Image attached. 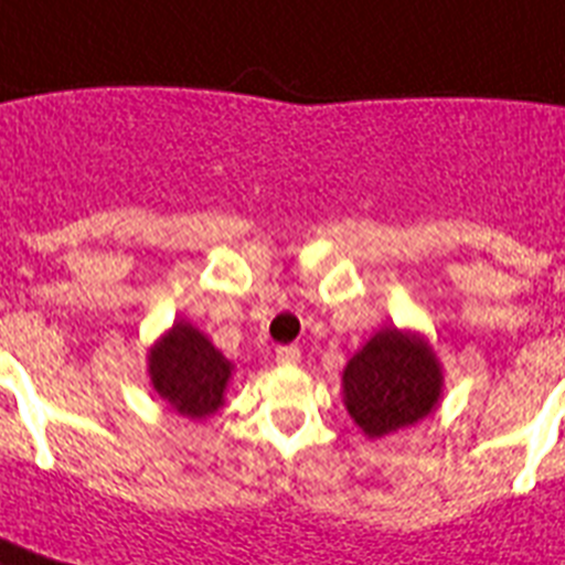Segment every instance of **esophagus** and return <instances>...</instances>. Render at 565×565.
Listing matches in <instances>:
<instances>
[{"instance_id": "34e87169", "label": "esophagus", "mask_w": 565, "mask_h": 565, "mask_svg": "<svg viewBox=\"0 0 565 565\" xmlns=\"http://www.w3.org/2000/svg\"><path fill=\"white\" fill-rule=\"evenodd\" d=\"M275 362H278V364H298V362H301V350H298L296 344H290V348H278V350H275Z\"/></svg>"}]
</instances>
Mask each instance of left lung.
<instances>
[{
    "label": "left lung",
    "mask_w": 565,
    "mask_h": 565,
    "mask_svg": "<svg viewBox=\"0 0 565 565\" xmlns=\"http://www.w3.org/2000/svg\"><path fill=\"white\" fill-rule=\"evenodd\" d=\"M341 387L355 425L379 439L434 411L443 396V367L422 335L385 327L350 359Z\"/></svg>",
    "instance_id": "8db88e82"
}]
</instances>
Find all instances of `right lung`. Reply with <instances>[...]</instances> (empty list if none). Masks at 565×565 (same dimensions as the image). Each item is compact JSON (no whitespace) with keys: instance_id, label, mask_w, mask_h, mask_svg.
I'll return each mask as SVG.
<instances>
[{"instance_id":"obj_1","label":"right lung","mask_w":565,"mask_h":565,"mask_svg":"<svg viewBox=\"0 0 565 565\" xmlns=\"http://www.w3.org/2000/svg\"><path fill=\"white\" fill-rule=\"evenodd\" d=\"M151 387L180 416L206 419L224 405L232 362L189 321H174L172 330L149 350Z\"/></svg>"}]
</instances>
